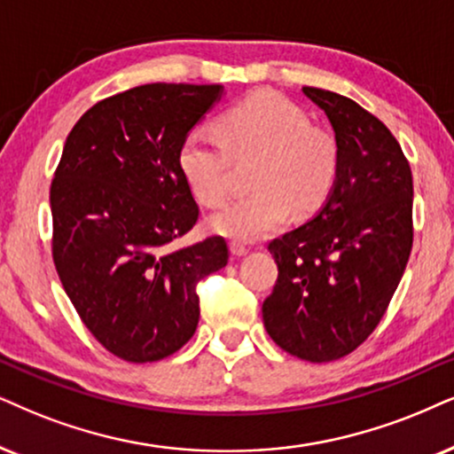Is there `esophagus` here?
<instances>
[{"instance_id":"obj_1","label":"esophagus","mask_w":454,"mask_h":454,"mask_svg":"<svg viewBox=\"0 0 454 454\" xmlns=\"http://www.w3.org/2000/svg\"><path fill=\"white\" fill-rule=\"evenodd\" d=\"M231 251H232V255L243 257V255L249 254V247H247L245 243H239V240H232V243H231Z\"/></svg>"}]
</instances>
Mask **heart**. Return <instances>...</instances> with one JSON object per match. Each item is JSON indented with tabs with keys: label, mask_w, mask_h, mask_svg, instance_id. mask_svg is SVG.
Returning a JSON list of instances; mask_svg holds the SVG:
<instances>
[{
	"label": "heart",
	"mask_w": 454,
	"mask_h": 454,
	"mask_svg": "<svg viewBox=\"0 0 454 454\" xmlns=\"http://www.w3.org/2000/svg\"><path fill=\"white\" fill-rule=\"evenodd\" d=\"M215 136L194 129L177 151V168L205 207L226 200L232 163L255 160L251 194L234 199L207 220L211 232L257 240L295 214L308 215L331 197L340 177V145L329 131L277 94H255L215 119Z\"/></svg>",
	"instance_id": "1"
}]
</instances>
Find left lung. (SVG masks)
Segmentation results:
<instances>
[{
    "mask_svg": "<svg viewBox=\"0 0 454 454\" xmlns=\"http://www.w3.org/2000/svg\"><path fill=\"white\" fill-rule=\"evenodd\" d=\"M301 91L333 125L340 177L317 217L268 245L278 278L262 314L285 352L331 363L377 329L403 278L412 249V174L375 114L335 91Z\"/></svg>",
    "mask_w": 454,
    "mask_h": 454,
    "instance_id": "obj_1",
    "label": "left lung"
}]
</instances>
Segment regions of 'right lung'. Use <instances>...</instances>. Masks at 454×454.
Instances as JSON below:
<instances>
[{"label": "right lung", "mask_w": 454, "mask_h": 454, "mask_svg": "<svg viewBox=\"0 0 454 454\" xmlns=\"http://www.w3.org/2000/svg\"><path fill=\"white\" fill-rule=\"evenodd\" d=\"M222 85L146 83L96 102L68 134L50 186L51 257L79 318L128 363L168 358L199 325L197 286L226 239L171 243L199 220L177 168Z\"/></svg>", "instance_id": "add662e5"}]
</instances>
